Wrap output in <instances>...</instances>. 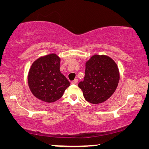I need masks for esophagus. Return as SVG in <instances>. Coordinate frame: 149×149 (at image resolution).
Returning a JSON list of instances; mask_svg holds the SVG:
<instances>
[{
    "instance_id": "obj_1",
    "label": "esophagus",
    "mask_w": 149,
    "mask_h": 149,
    "mask_svg": "<svg viewBox=\"0 0 149 149\" xmlns=\"http://www.w3.org/2000/svg\"><path fill=\"white\" fill-rule=\"evenodd\" d=\"M78 82V79H75L74 81H72V84H74V85H75L77 84Z\"/></svg>"
}]
</instances>
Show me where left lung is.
Returning a JSON list of instances; mask_svg holds the SVG:
<instances>
[{"label":"left lung","instance_id":"obj_1","mask_svg":"<svg viewBox=\"0 0 149 149\" xmlns=\"http://www.w3.org/2000/svg\"><path fill=\"white\" fill-rule=\"evenodd\" d=\"M84 80L78 84L85 100L97 104L106 101L118 87L120 73L116 62L106 55L95 54L85 64Z\"/></svg>","mask_w":149,"mask_h":149}]
</instances>
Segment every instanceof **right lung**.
<instances>
[{
    "label": "right lung",
    "instance_id": "right-lung-1",
    "mask_svg": "<svg viewBox=\"0 0 149 149\" xmlns=\"http://www.w3.org/2000/svg\"><path fill=\"white\" fill-rule=\"evenodd\" d=\"M60 58L56 54L39 58L30 68L28 85L35 97L46 102H54L62 97L70 85L60 71Z\"/></svg>",
    "mask_w": 149,
    "mask_h": 149
}]
</instances>
